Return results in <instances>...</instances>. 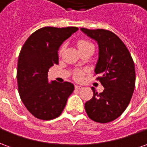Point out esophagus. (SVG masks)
<instances>
[{
	"label": "esophagus",
	"instance_id": "34e87169",
	"mask_svg": "<svg viewBox=\"0 0 147 147\" xmlns=\"http://www.w3.org/2000/svg\"><path fill=\"white\" fill-rule=\"evenodd\" d=\"M82 88V86H78V85H75V89L76 90H80Z\"/></svg>",
	"mask_w": 147,
	"mask_h": 147
}]
</instances>
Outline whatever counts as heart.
Segmentation results:
<instances>
[{"label": "heart", "mask_w": 147, "mask_h": 147, "mask_svg": "<svg viewBox=\"0 0 147 147\" xmlns=\"http://www.w3.org/2000/svg\"><path fill=\"white\" fill-rule=\"evenodd\" d=\"M76 46L78 49L80 50V52H82L83 50H85V49H94V46L93 45L88 41H86L85 39H80V40H78L76 42ZM64 50V46L63 45H61V47L59 48V54L61 55L62 53V52ZM83 76V71H76V72H75V79L76 80H80Z\"/></svg>", "instance_id": "heart-1"}]
</instances>
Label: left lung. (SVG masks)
<instances>
[{"label":"left lung","mask_w":147,"mask_h":147,"mask_svg":"<svg viewBox=\"0 0 147 147\" xmlns=\"http://www.w3.org/2000/svg\"><path fill=\"white\" fill-rule=\"evenodd\" d=\"M81 30L98 44L99 57L94 72L101 75L96 80L104 86L99 94L93 88L94 94L85 103V110L94 121L109 123L123 113L131 99L136 85L134 61L124 43L110 30Z\"/></svg>","instance_id":"8db88e82"}]
</instances>
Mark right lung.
Here are the masks:
<instances>
[{"label":"right lung","instance_id":"obj_1","mask_svg":"<svg viewBox=\"0 0 147 147\" xmlns=\"http://www.w3.org/2000/svg\"><path fill=\"white\" fill-rule=\"evenodd\" d=\"M78 27H45L34 31L25 42L19 55V94L27 110L38 119L53 120L64 110L73 92L69 82L48 83V71L58 64V49Z\"/></svg>","mask_w":147,"mask_h":147}]
</instances>
